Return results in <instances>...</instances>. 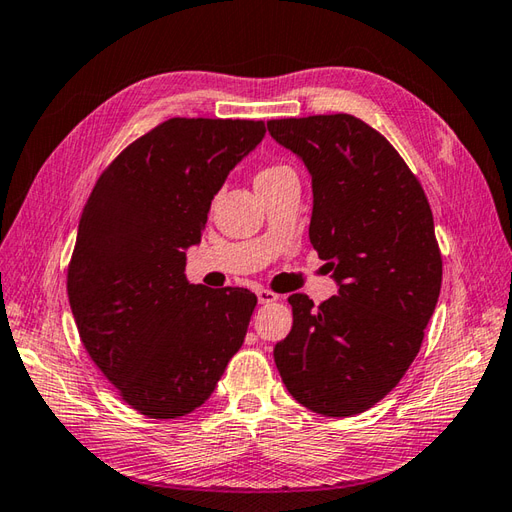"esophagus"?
Listing matches in <instances>:
<instances>
[{"label":"esophagus","mask_w":512,"mask_h":512,"mask_svg":"<svg viewBox=\"0 0 512 512\" xmlns=\"http://www.w3.org/2000/svg\"><path fill=\"white\" fill-rule=\"evenodd\" d=\"M257 299H259V303H275V301H279V295L273 290H268V288H259Z\"/></svg>","instance_id":"1"}]
</instances>
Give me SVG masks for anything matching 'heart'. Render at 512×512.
Here are the masks:
<instances>
[{
	"instance_id": "b5f03b06",
	"label": "heart",
	"mask_w": 512,
	"mask_h": 512,
	"mask_svg": "<svg viewBox=\"0 0 512 512\" xmlns=\"http://www.w3.org/2000/svg\"><path fill=\"white\" fill-rule=\"evenodd\" d=\"M281 171H288V167H266L264 171H259L257 180H262V178H270V176H277V173H281Z\"/></svg>"
}]
</instances>
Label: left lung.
<instances>
[{"label":"left lung","mask_w":512,"mask_h":512,"mask_svg":"<svg viewBox=\"0 0 512 512\" xmlns=\"http://www.w3.org/2000/svg\"><path fill=\"white\" fill-rule=\"evenodd\" d=\"M312 176L310 242L339 292L321 306L290 295L292 330L275 345L290 396L321 416L363 413L420 352L442 286L433 215L389 140L350 114L268 121Z\"/></svg>","instance_id":"1"}]
</instances>
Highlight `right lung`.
<instances>
[{
    "mask_svg": "<svg viewBox=\"0 0 512 512\" xmlns=\"http://www.w3.org/2000/svg\"><path fill=\"white\" fill-rule=\"evenodd\" d=\"M266 134L264 121L169 118L96 180L68 266L81 343L127 405L149 418L204 405L242 347L257 297L184 275L213 195Z\"/></svg>",
    "mask_w": 512,
    "mask_h": 512,
    "instance_id": "add662e5",
    "label": "right lung"
}]
</instances>
